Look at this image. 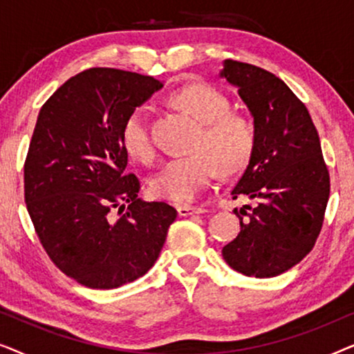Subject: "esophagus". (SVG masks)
<instances>
[{
	"label": "esophagus",
	"instance_id": "obj_1",
	"mask_svg": "<svg viewBox=\"0 0 354 354\" xmlns=\"http://www.w3.org/2000/svg\"><path fill=\"white\" fill-rule=\"evenodd\" d=\"M177 212L180 217H187L192 214H201V212H206L205 207H198V206H178Z\"/></svg>",
	"mask_w": 354,
	"mask_h": 354
}]
</instances>
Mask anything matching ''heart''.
<instances>
[{
    "label": "heart",
    "instance_id": "1",
    "mask_svg": "<svg viewBox=\"0 0 354 354\" xmlns=\"http://www.w3.org/2000/svg\"><path fill=\"white\" fill-rule=\"evenodd\" d=\"M169 103L195 119L198 132L192 142L195 151L177 156L149 180V193L158 200L187 203L209 185L217 171L232 176L248 166L254 149V130L246 118L229 113L230 101L209 84H192L174 91ZM124 149L138 161L149 162L156 149L149 133V113L135 108L124 120Z\"/></svg>",
    "mask_w": 354,
    "mask_h": 354
}]
</instances>
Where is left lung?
Returning a JSON list of instances; mask_svg holds the SVG:
<instances>
[{"mask_svg": "<svg viewBox=\"0 0 354 354\" xmlns=\"http://www.w3.org/2000/svg\"><path fill=\"white\" fill-rule=\"evenodd\" d=\"M221 77L239 88L254 119V149L232 198L240 234L222 248L225 263L248 277L292 269L313 250L324 224L330 177L306 106L283 80L258 66L224 61Z\"/></svg>", "mask_w": 354, "mask_h": 354, "instance_id": "obj_1", "label": "left lung"}]
</instances>
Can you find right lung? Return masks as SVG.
I'll use <instances>...</instances> for the list:
<instances>
[{
	"label": "right lung",
	"mask_w": 354,
	"mask_h": 354,
	"mask_svg": "<svg viewBox=\"0 0 354 354\" xmlns=\"http://www.w3.org/2000/svg\"><path fill=\"white\" fill-rule=\"evenodd\" d=\"M161 88L149 75L93 67L62 84L38 114L24 164L27 211L50 259L88 288L147 274L177 217L166 203L138 198L120 138L127 115Z\"/></svg>",
	"instance_id": "right-lung-1"
}]
</instances>
